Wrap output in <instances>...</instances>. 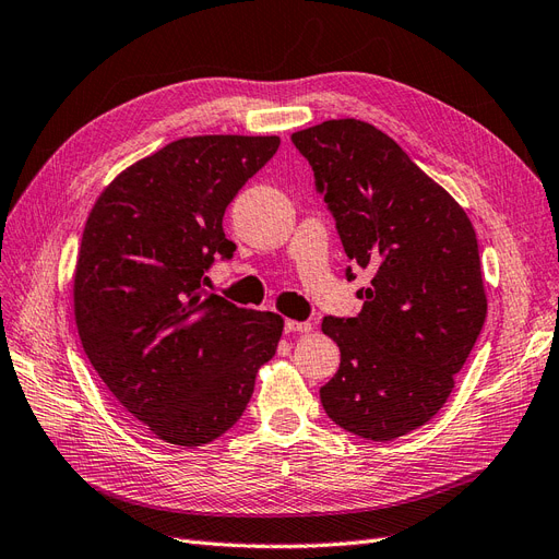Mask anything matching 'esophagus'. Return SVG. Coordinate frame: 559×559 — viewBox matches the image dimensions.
Masks as SVG:
<instances>
[{
	"instance_id": "obj_1",
	"label": "esophagus",
	"mask_w": 559,
	"mask_h": 559,
	"mask_svg": "<svg viewBox=\"0 0 559 559\" xmlns=\"http://www.w3.org/2000/svg\"><path fill=\"white\" fill-rule=\"evenodd\" d=\"M284 331H286V333H310V331H312V324H310V321L286 319V321H284Z\"/></svg>"
}]
</instances>
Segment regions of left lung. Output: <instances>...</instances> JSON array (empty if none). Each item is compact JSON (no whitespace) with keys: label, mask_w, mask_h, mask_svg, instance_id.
Listing matches in <instances>:
<instances>
[{"label":"left lung","mask_w":559,"mask_h":559,"mask_svg":"<svg viewBox=\"0 0 559 559\" xmlns=\"http://www.w3.org/2000/svg\"><path fill=\"white\" fill-rule=\"evenodd\" d=\"M292 142L312 165L347 259L373 273L357 292V317L321 321L341 347L321 405L345 431L392 441L443 408L485 324L476 230L460 202L376 126L337 118Z\"/></svg>","instance_id":"left-lung-1"}]
</instances>
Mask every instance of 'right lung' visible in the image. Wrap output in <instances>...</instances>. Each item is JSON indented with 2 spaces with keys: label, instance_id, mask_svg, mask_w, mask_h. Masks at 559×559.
Returning a JSON list of instances; mask_svg holds the SVG:
<instances>
[{
  "label": "right lung",
  "instance_id": "1",
  "mask_svg": "<svg viewBox=\"0 0 559 559\" xmlns=\"http://www.w3.org/2000/svg\"><path fill=\"white\" fill-rule=\"evenodd\" d=\"M280 138L200 134L118 175L93 205L74 273L83 352L123 408L165 443H212L238 421L284 319L205 292L230 259L224 212Z\"/></svg>",
  "mask_w": 559,
  "mask_h": 559
}]
</instances>
